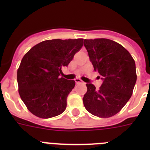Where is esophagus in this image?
<instances>
[{"instance_id": "obj_1", "label": "esophagus", "mask_w": 150, "mask_h": 150, "mask_svg": "<svg viewBox=\"0 0 150 150\" xmlns=\"http://www.w3.org/2000/svg\"><path fill=\"white\" fill-rule=\"evenodd\" d=\"M75 83H76V84H79V83H83V81H82L80 79H78V78H76V79H75Z\"/></svg>"}]
</instances>
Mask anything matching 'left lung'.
<instances>
[{
	"mask_svg": "<svg viewBox=\"0 0 150 150\" xmlns=\"http://www.w3.org/2000/svg\"><path fill=\"white\" fill-rule=\"evenodd\" d=\"M83 44L94 70L103 79L98 90L87 83L83 104L94 116L111 117L122 109L133 93L137 80L134 60L128 50L111 40H84Z\"/></svg>",
	"mask_w": 150,
	"mask_h": 150,
	"instance_id": "left-lung-1",
	"label": "left lung"
}]
</instances>
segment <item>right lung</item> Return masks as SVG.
<instances>
[{
    "label": "right lung",
    "mask_w": 150,
    "mask_h": 150,
    "mask_svg": "<svg viewBox=\"0 0 150 150\" xmlns=\"http://www.w3.org/2000/svg\"><path fill=\"white\" fill-rule=\"evenodd\" d=\"M83 39H54L35 45L22 58L17 71L18 93L28 110L42 119L59 116L67 107L74 80L59 78L83 46Z\"/></svg>",
    "instance_id": "right-lung-1"
}]
</instances>
